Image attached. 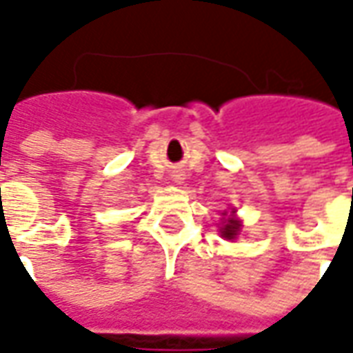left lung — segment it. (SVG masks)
<instances>
[{
  "label": "left lung",
  "instance_id": "obj_1",
  "mask_svg": "<svg viewBox=\"0 0 353 353\" xmlns=\"http://www.w3.org/2000/svg\"><path fill=\"white\" fill-rule=\"evenodd\" d=\"M234 212H230V217H223V225L219 227V232H221L223 238H227V240H234L238 236V230L242 227V223L238 221L236 217H234ZM223 215H227V212Z\"/></svg>",
  "mask_w": 353,
  "mask_h": 353
}]
</instances>
